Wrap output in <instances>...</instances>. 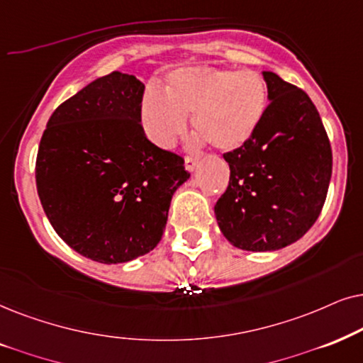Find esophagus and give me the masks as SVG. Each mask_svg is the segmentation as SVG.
<instances>
[{
    "label": "esophagus",
    "instance_id": "esophagus-1",
    "mask_svg": "<svg viewBox=\"0 0 363 363\" xmlns=\"http://www.w3.org/2000/svg\"><path fill=\"white\" fill-rule=\"evenodd\" d=\"M197 162H199V157H196V156H186V159H184V166L187 171H191V172L196 169Z\"/></svg>",
    "mask_w": 363,
    "mask_h": 363
}]
</instances>
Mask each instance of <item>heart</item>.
I'll return each instance as SVG.
<instances>
[{
    "instance_id": "obj_1",
    "label": "heart",
    "mask_w": 363,
    "mask_h": 363,
    "mask_svg": "<svg viewBox=\"0 0 363 363\" xmlns=\"http://www.w3.org/2000/svg\"><path fill=\"white\" fill-rule=\"evenodd\" d=\"M267 104V84L255 71L194 66L171 72L166 94L147 91L141 114L147 136L157 146H172L186 133L187 114H194L196 133L229 152L255 136Z\"/></svg>"
}]
</instances>
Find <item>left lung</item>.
I'll return each mask as SVG.
<instances>
[{"label": "left lung", "instance_id": "left-lung-1", "mask_svg": "<svg viewBox=\"0 0 363 363\" xmlns=\"http://www.w3.org/2000/svg\"><path fill=\"white\" fill-rule=\"evenodd\" d=\"M269 106L255 136L225 152L230 177L214 212L222 234L254 252L296 242L313 225L332 176V149L306 91L264 71Z\"/></svg>", "mask_w": 363, "mask_h": 363}]
</instances>
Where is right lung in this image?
<instances>
[{"instance_id": "1", "label": "right lung", "mask_w": 363, "mask_h": 363, "mask_svg": "<svg viewBox=\"0 0 363 363\" xmlns=\"http://www.w3.org/2000/svg\"><path fill=\"white\" fill-rule=\"evenodd\" d=\"M144 84L113 71L56 108L36 157V187L56 234L77 254L119 264L161 240L184 159L141 124Z\"/></svg>"}]
</instances>
